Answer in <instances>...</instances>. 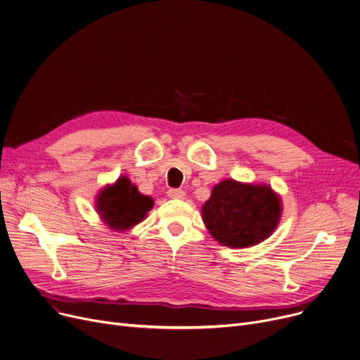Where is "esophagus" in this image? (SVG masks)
<instances>
[{"label":"esophagus","instance_id":"34e87169","mask_svg":"<svg viewBox=\"0 0 360 360\" xmlns=\"http://www.w3.org/2000/svg\"><path fill=\"white\" fill-rule=\"evenodd\" d=\"M167 196L170 199H176V200H183L186 198V193L183 190H179V188H170L167 191Z\"/></svg>","mask_w":360,"mask_h":360}]
</instances>
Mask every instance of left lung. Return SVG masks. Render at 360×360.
Wrapping results in <instances>:
<instances>
[{"label": "left lung", "instance_id": "obj_1", "mask_svg": "<svg viewBox=\"0 0 360 360\" xmlns=\"http://www.w3.org/2000/svg\"><path fill=\"white\" fill-rule=\"evenodd\" d=\"M283 202L266 183H242L226 179L214 184L202 206L209 233L220 245L233 250L255 246L278 226Z\"/></svg>", "mask_w": 360, "mask_h": 360}]
</instances>
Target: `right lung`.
<instances>
[{
    "label": "right lung",
    "mask_w": 360,
    "mask_h": 360,
    "mask_svg": "<svg viewBox=\"0 0 360 360\" xmlns=\"http://www.w3.org/2000/svg\"><path fill=\"white\" fill-rule=\"evenodd\" d=\"M154 206L151 196L143 195L127 176L99 190L95 209L102 222L115 232H128L147 217Z\"/></svg>",
    "instance_id": "obj_1"
}]
</instances>
